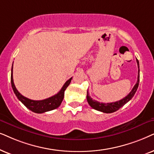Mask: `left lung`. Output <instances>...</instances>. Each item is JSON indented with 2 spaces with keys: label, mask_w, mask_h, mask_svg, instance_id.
Returning a JSON list of instances; mask_svg holds the SVG:
<instances>
[{
  "label": "left lung",
  "mask_w": 154,
  "mask_h": 154,
  "mask_svg": "<svg viewBox=\"0 0 154 154\" xmlns=\"http://www.w3.org/2000/svg\"><path fill=\"white\" fill-rule=\"evenodd\" d=\"M137 65H138V77H137V82L136 85L134 86L132 91L130 92V94H128V96H125V97L122 98V99L120 100V101L113 102V103H100L97 101H95V100H93L92 98L90 97L88 91H87V99L88 103H89V106H91V108H93L94 109L96 110H98V111H101L103 112H106V113H111V112H116V110L120 109V108L122 107L125 104L128 103L129 101H130L132 99V98L134 96V94L136 93L137 88L139 87V60L137 59Z\"/></svg>",
  "instance_id": "left-lung-1"
}]
</instances>
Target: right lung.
<instances>
[{
  "mask_svg": "<svg viewBox=\"0 0 154 154\" xmlns=\"http://www.w3.org/2000/svg\"><path fill=\"white\" fill-rule=\"evenodd\" d=\"M72 79V77L69 79L64 84V85H63L62 89H60V91H59L58 94H56V95L51 96V97L48 98L44 100L34 101V100H31L29 98L24 97V96H22V94L17 91L13 82V67H12L11 69V85L12 87H13L14 93H15L18 99H19L20 101L28 108V109L32 110V112H36V113H43V112L50 111V110H54L56 109V108H58L61 103H62L63 98H64L65 89H66L67 87L69 86Z\"/></svg>",
  "mask_w": 154,
  "mask_h": 154,
  "instance_id": "add662e5",
  "label": "right lung"
}]
</instances>
